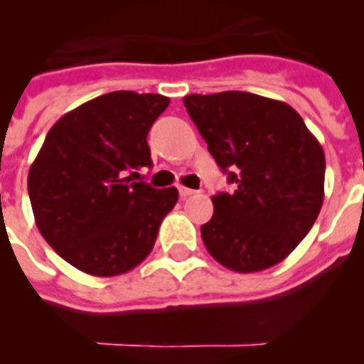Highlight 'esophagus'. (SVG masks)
Returning a JSON list of instances; mask_svg holds the SVG:
<instances>
[{
    "mask_svg": "<svg viewBox=\"0 0 364 364\" xmlns=\"http://www.w3.org/2000/svg\"><path fill=\"white\" fill-rule=\"evenodd\" d=\"M178 193L182 198H188V197H191V195H195L197 191H195V189H189V188H184V186H180Z\"/></svg>",
    "mask_w": 364,
    "mask_h": 364,
    "instance_id": "esophagus-1",
    "label": "esophagus"
}]
</instances>
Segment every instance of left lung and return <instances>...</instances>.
I'll use <instances>...</instances> for the list:
<instances>
[{
	"instance_id": "obj_1",
	"label": "left lung",
	"mask_w": 364,
	"mask_h": 364,
	"mask_svg": "<svg viewBox=\"0 0 364 364\" xmlns=\"http://www.w3.org/2000/svg\"><path fill=\"white\" fill-rule=\"evenodd\" d=\"M188 114L233 193L211 197L205 250L231 272L253 273L294 252L324 200V151L294 107L244 91L184 96Z\"/></svg>"
}]
</instances>
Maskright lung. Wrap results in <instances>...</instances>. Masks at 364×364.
Here are the masks:
<instances>
[{
  "instance_id": "1",
  "label": "right lung",
  "mask_w": 364,
  "mask_h": 364,
  "mask_svg": "<svg viewBox=\"0 0 364 364\" xmlns=\"http://www.w3.org/2000/svg\"><path fill=\"white\" fill-rule=\"evenodd\" d=\"M162 95L114 91L63 114L28 169L34 220L58 255L95 277L127 273L151 253L176 188L134 182L151 167L147 133Z\"/></svg>"
}]
</instances>
